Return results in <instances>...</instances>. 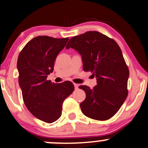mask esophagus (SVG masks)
I'll list each match as a JSON object with an SVG mask.
<instances>
[{"label":"esophagus","instance_id":"34e87169","mask_svg":"<svg viewBox=\"0 0 148 148\" xmlns=\"http://www.w3.org/2000/svg\"><path fill=\"white\" fill-rule=\"evenodd\" d=\"M74 88H75V89H78L79 84H74Z\"/></svg>","mask_w":148,"mask_h":148}]
</instances>
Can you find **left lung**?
Listing matches in <instances>:
<instances>
[{"label": "left lung", "mask_w": 148, "mask_h": 148, "mask_svg": "<svg viewBox=\"0 0 148 148\" xmlns=\"http://www.w3.org/2000/svg\"><path fill=\"white\" fill-rule=\"evenodd\" d=\"M66 48L77 51L83 69L96 78L97 85L92 89L86 85L79 87L86 93L80 103L82 113L99 121L111 119L127 96L129 69L119 45L101 32L88 31L70 39Z\"/></svg>", "instance_id": "obj_1"}]
</instances>
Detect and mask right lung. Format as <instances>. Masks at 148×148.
<instances>
[{
  "instance_id": "obj_1",
  "label": "right lung",
  "mask_w": 148,
  "mask_h": 148,
  "mask_svg": "<svg viewBox=\"0 0 148 148\" xmlns=\"http://www.w3.org/2000/svg\"><path fill=\"white\" fill-rule=\"evenodd\" d=\"M68 40L37 36L26 44L18 56V82L25 105L35 117L48 123L60 119L64 101L74 89L69 81L54 84L47 80Z\"/></svg>"
}]
</instances>
